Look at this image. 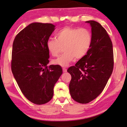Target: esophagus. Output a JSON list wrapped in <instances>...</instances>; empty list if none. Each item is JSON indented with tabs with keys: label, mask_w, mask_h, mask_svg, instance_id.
<instances>
[{
	"label": "esophagus",
	"mask_w": 127,
	"mask_h": 127,
	"mask_svg": "<svg viewBox=\"0 0 127 127\" xmlns=\"http://www.w3.org/2000/svg\"><path fill=\"white\" fill-rule=\"evenodd\" d=\"M63 72H66V71H67V69L65 68H63Z\"/></svg>",
	"instance_id": "obj_1"
}]
</instances>
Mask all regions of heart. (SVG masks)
Wrapping results in <instances>:
<instances>
[{"instance_id":"1","label":"heart","mask_w":127,"mask_h":127,"mask_svg":"<svg viewBox=\"0 0 127 127\" xmlns=\"http://www.w3.org/2000/svg\"><path fill=\"white\" fill-rule=\"evenodd\" d=\"M57 40L50 39L47 49L53 57H57L64 48V53L53 63L61 66L68 65L74 59H80L86 54L91 45L92 33L86 28L65 27L57 34Z\"/></svg>"}]
</instances>
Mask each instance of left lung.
<instances>
[{"label":"left lung","mask_w":127,"mask_h":127,"mask_svg":"<svg viewBox=\"0 0 127 127\" xmlns=\"http://www.w3.org/2000/svg\"><path fill=\"white\" fill-rule=\"evenodd\" d=\"M86 22L91 26V45L75 66L67 70L72 77L70 94L81 104L91 102L101 93L114 68L113 44L106 30L95 21Z\"/></svg>","instance_id":"1"}]
</instances>
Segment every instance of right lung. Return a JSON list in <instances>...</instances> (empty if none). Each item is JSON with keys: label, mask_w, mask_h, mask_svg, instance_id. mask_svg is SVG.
I'll use <instances>...</instances> for the list:
<instances>
[{"label": "right lung", "mask_w": 127, "mask_h": 127, "mask_svg": "<svg viewBox=\"0 0 127 127\" xmlns=\"http://www.w3.org/2000/svg\"><path fill=\"white\" fill-rule=\"evenodd\" d=\"M54 30L51 23H31L17 34L13 43V74L25 97L37 105L52 98L54 87L63 73L60 65H48L46 43Z\"/></svg>", "instance_id": "right-lung-1"}]
</instances>
